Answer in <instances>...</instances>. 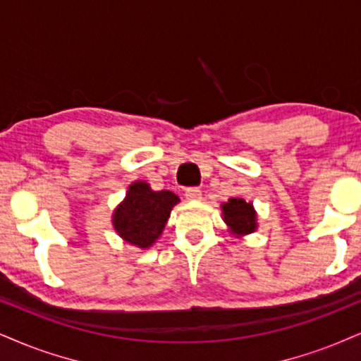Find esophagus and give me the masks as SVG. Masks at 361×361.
Wrapping results in <instances>:
<instances>
[{
    "mask_svg": "<svg viewBox=\"0 0 361 361\" xmlns=\"http://www.w3.org/2000/svg\"><path fill=\"white\" fill-rule=\"evenodd\" d=\"M185 197H188L189 201H201V199H202V190L197 189V188L185 189Z\"/></svg>",
    "mask_w": 361,
    "mask_h": 361,
    "instance_id": "1",
    "label": "esophagus"
}]
</instances>
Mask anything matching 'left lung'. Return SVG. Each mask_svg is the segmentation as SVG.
Returning a JSON list of instances; mask_svg holds the SVG:
<instances>
[{
  "instance_id": "left-lung-1",
  "label": "left lung",
  "mask_w": 361,
  "mask_h": 361,
  "mask_svg": "<svg viewBox=\"0 0 361 361\" xmlns=\"http://www.w3.org/2000/svg\"><path fill=\"white\" fill-rule=\"evenodd\" d=\"M222 209V219L231 233L238 238L241 235L255 233L257 228L256 222V211L252 207V202H246L244 199L233 197L228 202H224L221 206Z\"/></svg>"
}]
</instances>
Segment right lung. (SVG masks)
<instances>
[{
	"label": "right lung",
	"instance_id": "right-lung-1",
	"mask_svg": "<svg viewBox=\"0 0 361 361\" xmlns=\"http://www.w3.org/2000/svg\"><path fill=\"white\" fill-rule=\"evenodd\" d=\"M179 197L171 190H152L144 180L128 185L127 195L114 211L112 224L123 241L140 249L150 247L166 228Z\"/></svg>",
	"mask_w": 361,
	"mask_h": 361
}]
</instances>
